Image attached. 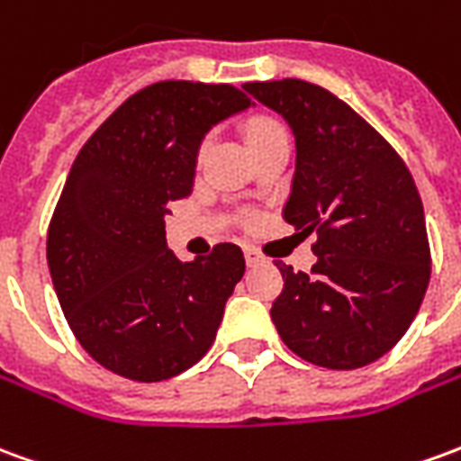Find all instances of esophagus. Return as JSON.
<instances>
[{"label": "esophagus", "mask_w": 461, "mask_h": 461, "mask_svg": "<svg viewBox=\"0 0 461 461\" xmlns=\"http://www.w3.org/2000/svg\"><path fill=\"white\" fill-rule=\"evenodd\" d=\"M244 259H247V264H249V267H254V264H262L267 257H264V254L259 252L257 247H249V244H247V247H244Z\"/></svg>", "instance_id": "esophagus-1"}]
</instances>
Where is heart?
Instances as JSON below:
<instances>
[{"label":"heart","mask_w":461,"mask_h":461,"mask_svg":"<svg viewBox=\"0 0 461 461\" xmlns=\"http://www.w3.org/2000/svg\"><path fill=\"white\" fill-rule=\"evenodd\" d=\"M276 127H282V124L275 122V119H257V122H252V127H249V141H254L257 137H262V134H267V131L276 130ZM207 144L209 141H202V147H199V157L207 152Z\"/></svg>","instance_id":"b5f03b06"}]
</instances>
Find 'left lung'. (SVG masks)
I'll use <instances>...</instances> for the list:
<instances>
[{
  "mask_svg": "<svg viewBox=\"0 0 461 461\" xmlns=\"http://www.w3.org/2000/svg\"><path fill=\"white\" fill-rule=\"evenodd\" d=\"M244 89L294 131L297 167L285 217L317 234L312 272L276 262L272 304L282 342L312 365L357 369L410 330L432 275L424 209L407 164L342 99L302 79Z\"/></svg>",
  "mask_w": 461,
  "mask_h": 461,
  "instance_id": "1",
  "label": "left lung"
}]
</instances>
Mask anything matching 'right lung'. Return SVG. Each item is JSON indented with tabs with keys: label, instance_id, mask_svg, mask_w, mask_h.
I'll return each instance as SVG.
<instances>
[{
	"label": "right lung",
	"instance_id": "right-lung-1",
	"mask_svg": "<svg viewBox=\"0 0 461 461\" xmlns=\"http://www.w3.org/2000/svg\"><path fill=\"white\" fill-rule=\"evenodd\" d=\"M252 107L231 85L157 82L131 95L77 154L51 214L47 262L77 342L134 382L176 376L207 354L244 275L237 244L179 262L167 202L194 186L199 144Z\"/></svg>",
	"mask_w": 461,
	"mask_h": 461
}]
</instances>
